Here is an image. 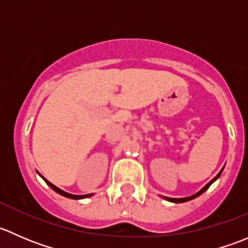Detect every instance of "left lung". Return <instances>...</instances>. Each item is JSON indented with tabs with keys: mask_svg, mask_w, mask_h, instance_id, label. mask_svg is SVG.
<instances>
[{
	"mask_svg": "<svg viewBox=\"0 0 248 248\" xmlns=\"http://www.w3.org/2000/svg\"><path fill=\"white\" fill-rule=\"evenodd\" d=\"M222 170H223V169H222ZM222 170L219 171L218 174H217L216 176H215L214 179H212L211 181L209 182V184H206V185H205V186L202 187V188L201 189V191H199V192H197V193H196V194H193V196H191V197H186V198H169V197H162V198H164V199H166V201H168V202H185L192 201V199L197 198V197H199V196H201V194L204 193V192L206 191V189L209 188L210 186H211V184H212V182H215V181H216L217 179H218V177H219V175H221Z\"/></svg>",
	"mask_w": 248,
	"mask_h": 248,
	"instance_id": "obj_1",
	"label": "left lung"
}]
</instances>
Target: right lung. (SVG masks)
Returning a JSON list of instances; mask_svg holds the SVG:
<instances>
[{
    "mask_svg": "<svg viewBox=\"0 0 248 248\" xmlns=\"http://www.w3.org/2000/svg\"><path fill=\"white\" fill-rule=\"evenodd\" d=\"M43 179H44V177H43ZM44 181H46V184L49 185V186L51 187V188L54 189L55 192H57V193L61 194V196L67 197V198H71V199H82V198H89V197H91V196H92V193H91V194H84V196H76V194L67 193V192H64V191H62V189H60L59 187H56V186H55V185H52L51 182H49V181H47V180L44 179Z\"/></svg>",
    "mask_w": 248,
    "mask_h": 248,
    "instance_id": "add662e5",
    "label": "right lung"
}]
</instances>
